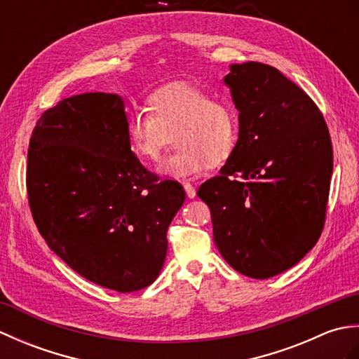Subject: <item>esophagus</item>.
Here are the masks:
<instances>
[{"mask_svg": "<svg viewBox=\"0 0 359 359\" xmlns=\"http://www.w3.org/2000/svg\"><path fill=\"white\" fill-rule=\"evenodd\" d=\"M184 188H185V193H187V196L189 197V199H194V197H196V188L191 184H184Z\"/></svg>", "mask_w": 359, "mask_h": 359, "instance_id": "obj_1", "label": "esophagus"}]
</instances>
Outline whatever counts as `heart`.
Listing matches in <instances>:
<instances>
[{
	"instance_id": "b5f03b06",
	"label": "heart",
	"mask_w": 359,
	"mask_h": 359,
	"mask_svg": "<svg viewBox=\"0 0 359 359\" xmlns=\"http://www.w3.org/2000/svg\"><path fill=\"white\" fill-rule=\"evenodd\" d=\"M148 109L151 114L135 111L129 116L128 139L137 156L156 162L174 133L177 148L158 168L165 175L188 177L224 163L238 144V111L197 86L171 83L158 88L148 97Z\"/></svg>"
}]
</instances>
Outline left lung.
<instances>
[{
    "mask_svg": "<svg viewBox=\"0 0 359 359\" xmlns=\"http://www.w3.org/2000/svg\"><path fill=\"white\" fill-rule=\"evenodd\" d=\"M224 81L239 111V140L197 196L225 261L266 279L299 262L323 233L332 140L315 102L276 67L231 65Z\"/></svg>",
    "mask_w": 359,
    "mask_h": 359,
    "instance_id": "obj_1",
    "label": "left lung"
}]
</instances>
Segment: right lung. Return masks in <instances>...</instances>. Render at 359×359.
<instances>
[{
	"instance_id": "1",
	"label": "right lung",
	"mask_w": 359,
	"mask_h": 359,
	"mask_svg": "<svg viewBox=\"0 0 359 359\" xmlns=\"http://www.w3.org/2000/svg\"><path fill=\"white\" fill-rule=\"evenodd\" d=\"M117 94L74 95L44 111L30 137L26 187L38 231L80 276L131 293L162 270L166 231L185 202L131 151Z\"/></svg>"
}]
</instances>
